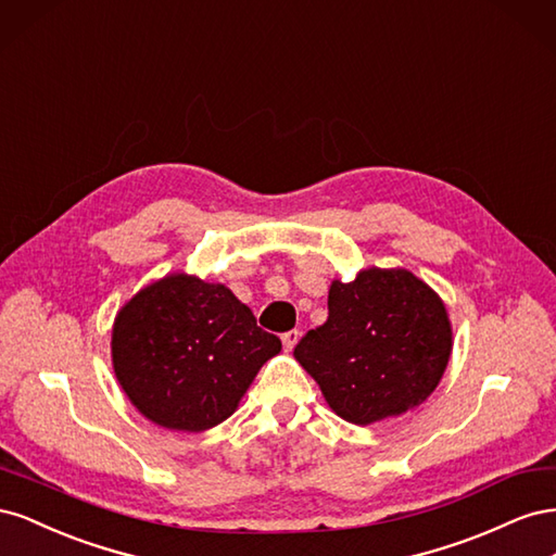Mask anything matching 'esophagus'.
<instances>
[{
    "label": "esophagus",
    "mask_w": 556,
    "mask_h": 556,
    "mask_svg": "<svg viewBox=\"0 0 556 556\" xmlns=\"http://www.w3.org/2000/svg\"><path fill=\"white\" fill-rule=\"evenodd\" d=\"M299 331L296 329H292V331H288V333H282V345H285V350H294V345L299 343Z\"/></svg>",
    "instance_id": "obj_1"
}]
</instances>
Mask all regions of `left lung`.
<instances>
[{"label":"left lung","mask_w":556,"mask_h":556,"mask_svg":"<svg viewBox=\"0 0 556 556\" xmlns=\"http://www.w3.org/2000/svg\"><path fill=\"white\" fill-rule=\"evenodd\" d=\"M329 317L294 348L329 408L350 425L399 417L431 396L452 355L443 299L408 268L331 280Z\"/></svg>","instance_id":"1"}]
</instances>
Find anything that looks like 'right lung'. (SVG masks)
I'll list each match as a JSON object with an SVG mask.
<instances>
[{"mask_svg": "<svg viewBox=\"0 0 556 556\" xmlns=\"http://www.w3.org/2000/svg\"><path fill=\"white\" fill-rule=\"evenodd\" d=\"M282 350L223 282L169 274L117 311L111 362L123 392L169 431L213 429L239 408L260 368Z\"/></svg>", "mask_w": 556, "mask_h": 556, "instance_id": "right-lung-1", "label": "right lung"}]
</instances>
